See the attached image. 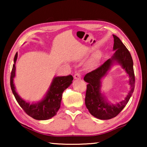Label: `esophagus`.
Here are the masks:
<instances>
[{"instance_id": "1", "label": "esophagus", "mask_w": 147, "mask_h": 147, "mask_svg": "<svg viewBox=\"0 0 147 147\" xmlns=\"http://www.w3.org/2000/svg\"><path fill=\"white\" fill-rule=\"evenodd\" d=\"M74 79H75V80H80L82 78V76L80 73H76V74H74Z\"/></svg>"}]
</instances>
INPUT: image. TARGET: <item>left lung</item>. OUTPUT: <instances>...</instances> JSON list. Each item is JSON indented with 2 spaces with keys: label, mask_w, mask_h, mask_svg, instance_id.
<instances>
[{
  "label": "left lung",
  "mask_w": 147,
  "mask_h": 147,
  "mask_svg": "<svg viewBox=\"0 0 147 147\" xmlns=\"http://www.w3.org/2000/svg\"><path fill=\"white\" fill-rule=\"evenodd\" d=\"M114 55L97 69L93 70L84 76V81L88 83L86 90L85 104L90 113L100 120H108L114 118L125 107L129 101L134 90L133 61L131 55L117 36L113 35ZM119 64L127 73L131 86V90L124 100L119 103L112 104L101 92V80L107 75L111 66Z\"/></svg>",
  "instance_id": "left-lung-1"
}]
</instances>
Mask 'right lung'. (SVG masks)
Masks as SVG:
<instances>
[{
	"instance_id": "obj_1",
	"label": "right lung",
	"mask_w": 147,
	"mask_h": 147,
	"mask_svg": "<svg viewBox=\"0 0 147 147\" xmlns=\"http://www.w3.org/2000/svg\"><path fill=\"white\" fill-rule=\"evenodd\" d=\"M18 53L15 54L14 58V64L11 74V88L13 94L18 104L23 108L28 115L34 119L39 120H45L51 118L56 115L59 110L62 99V94L66 88L72 84L74 80L72 76H57L54 77L49 90L43 98L39 102L31 104L20 97L16 92L14 84V78L15 77V64L17 59Z\"/></svg>"
}]
</instances>
